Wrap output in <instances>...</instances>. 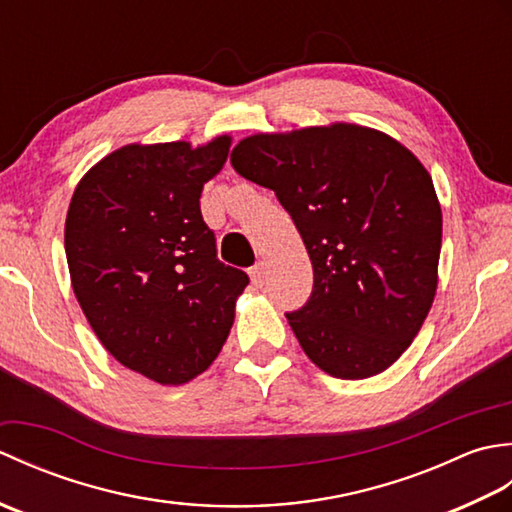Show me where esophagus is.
Listing matches in <instances>:
<instances>
[{
    "label": "esophagus",
    "mask_w": 512,
    "mask_h": 512,
    "mask_svg": "<svg viewBox=\"0 0 512 512\" xmlns=\"http://www.w3.org/2000/svg\"><path fill=\"white\" fill-rule=\"evenodd\" d=\"M250 281H253L255 288H262L266 281V264L259 262L253 268H250Z\"/></svg>",
    "instance_id": "34e87169"
}]
</instances>
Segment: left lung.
<instances>
[{
    "label": "left lung",
    "instance_id": "1",
    "mask_svg": "<svg viewBox=\"0 0 512 512\" xmlns=\"http://www.w3.org/2000/svg\"><path fill=\"white\" fill-rule=\"evenodd\" d=\"M231 165L275 191L308 248L312 295L286 314L303 352L334 378L385 372L438 288L442 211L429 171L398 140L352 123L248 136Z\"/></svg>",
    "mask_w": 512,
    "mask_h": 512
}]
</instances>
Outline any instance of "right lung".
<instances>
[{"mask_svg":"<svg viewBox=\"0 0 512 512\" xmlns=\"http://www.w3.org/2000/svg\"><path fill=\"white\" fill-rule=\"evenodd\" d=\"M231 136L211 143L125 145L76 184L65 257L76 301L118 363L160 385H184L215 361L248 286L217 259L202 220L204 182Z\"/></svg>","mask_w":512,"mask_h":512,"instance_id":"1","label":"right lung"}]
</instances>
